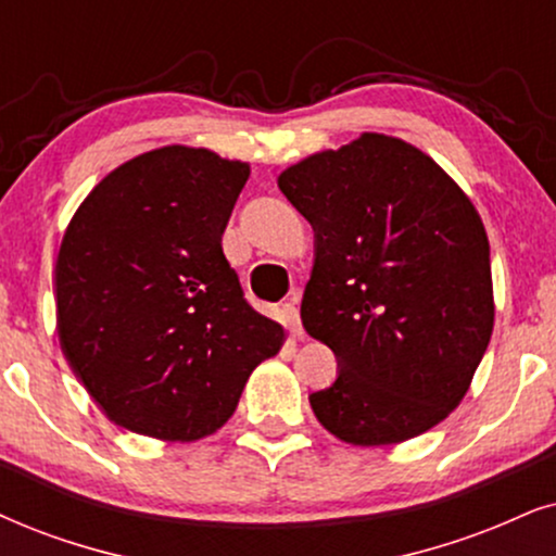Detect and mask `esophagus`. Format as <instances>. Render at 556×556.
I'll list each match as a JSON object with an SVG mask.
<instances>
[{
    "label": "esophagus",
    "mask_w": 556,
    "mask_h": 556,
    "mask_svg": "<svg viewBox=\"0 0 556 556\" xmlns=\"http://www.w3.org/2000/svg\"><path fill=\"white\" fill-rule=\"evenodd\" d=\"M300 292H290V300L282 305V320L285 326L292 330L294 339H302V323H300V311H298Z\"/></svg>",
    "instance_id": "obj_1"
}]
</instances>
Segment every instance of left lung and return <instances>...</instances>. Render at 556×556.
<instances>
[{
    "label": "left lung",
    "instance_id": "1",
    "mask_svg": "<svg viewBox=\"0 0 556 556\" xmlns=\"http://www.w3.org/2000/svg\"><path fill=\"white\" fill-rule=\"evenodd\" d=\"M277 181L315 233L302 326L339 359L336 382L311 395L315 418L354 446L441 424L495 318L490 243L469 197L416 146L379 132Z\"/></svg>",
    "mask_w": 556,
    "mask_h": 556
}]
</instances>
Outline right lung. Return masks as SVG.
I'll list each match as a JSON object with an SVG mask.
<instances>
[{
  "label": "right lung",
  "mask_w": 556,
  "mask_h": 556,
  "mask_svg": "<svg viewBox=\"0 0 556 556\" xmlns=\"http://www.w3.org/2000/svg\"><path fill=\"white\" fill-rule=\"evenodd\" d=\"M249 164L166 146L91 189L55 262L68 367L132 433L194 441L233 416L285 330L243 298L223 230Z\"/></svg>",
  "instance_id": "right-lung-1"
}]
</instances>
